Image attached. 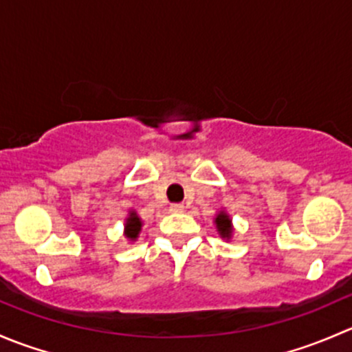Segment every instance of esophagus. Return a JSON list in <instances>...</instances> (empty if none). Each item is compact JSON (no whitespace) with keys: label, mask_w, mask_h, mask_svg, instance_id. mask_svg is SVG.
<instances>
[{"label":"esophagus","mask_w":352,"mask_h":352,"mask_svg":"<svg viewBox=\"0 0 352 352\" xmlns=\"http://www.w3.org/2000/svg\"><path fill=\"white\" fill-rule=\"evenodd\" d=\"M170 211H172V212H182L184 211V204H172V206H170Z\"/></svg>","instance_id":"esophagus-1"}]
</instances>
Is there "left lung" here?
Masks as SVG:
<instances>
[{"label":"left lung","instance_id":"obj_1","mask_svg":"<svg viewBox=\"0 0 352 352\" xmlns=\"http://www.w3.org/2000/svg\"><path fill=\"white\" fill-rule=\"evenodd\" d=\"M214 223H216V228H218V233L221 239H226V240L232 239V233H233L232 218H230L225 211H221L216 214Z\"/></svg>","mask_w":352,"mask_h":352}]
</instances>
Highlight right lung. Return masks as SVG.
<instances>
[{
  "mask_svg": "<svg viewBox=\"0 0 352 352\" xmlns=\"http://www.w3.org/2000/svg\"><path fill=\"white\" fill-rule=\"evenodd\" d=\"M141 226H143V221H141L140 216L136 214V211H131L126 219V225H124V235H126V239L134 242L138 239V235H140Z\"/></svg>",
  "mask_w": 352,
  "mask_h": 352,
  "instance_id": "right-lung-1",
  "label": "right lung"
}]
</instances>
